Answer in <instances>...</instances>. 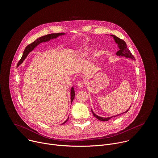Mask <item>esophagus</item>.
Instances as JSON below:
<instances>
[{
    "instance_id": "esophagus-1",
    "label": "esophagus",
    "mask_w": 158,
    "mask_h": 158,
    "mask_svg": "<svg viewBox=\"0 0 158 158\" xmlns=\"http://www.w3.org/2000/svg\"><path fill=\"white\" fill-rule=\"evenodd\" d=\"M85 85V82L83 81H79L77 82V86L79 87H83Z\"/></svg>"
}]
</instances>
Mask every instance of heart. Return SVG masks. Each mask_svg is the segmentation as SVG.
<instances>
[{"label":"heart","mask_w":158,"mask_h":158,"mask_svg":"<svg viewBox=\"0 0 158 158\" xmlns=\"http://www.w3.org/2000/svg\"><path fill=\"white\" fill-rule=\"evenodd\" d=\"M89 52V49H88V48H85L83 49L82 50H80V51L78 52V53H79L80 55H83V54H84V53H87V52ZM93 55H94V56H98V53L97 52H94V53H93Z\"/></svg>","instance_id":"obj_1"}]
</instances>
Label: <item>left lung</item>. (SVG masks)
I'll use <instances>...</instances> for the list:
<instances>
[{
  "label": "left lung",
  "instance_id": "obj_1",
  "mask_svg": "<svg viewBox=\"0 0 158 158\" xmlns=\"http://www.w3.org/2000/svg\"><path fill=\"white\" fill-rule=\"evenodd\" d=\"M111 35L112 37H113L115 42H116V43L118 44V45L119 50L116 52V55H119V56H125V57L130 58H131V59L135 60L134 56L132 55V53H131L130 50L127 48V44H126V42H125L124 40H123L122 39L118 38V37H116V36H115V35ZM130 108H129V110H130ZM129 110H128L127 111H125L124 113L128 112ZM91 112H92V113H93V115L94 117L97 118L98 119H99V120H100V121H108L110 119H111V118H112V117L102 118V117L98 116H97V114H94L92 110H91ZM118 115H119V114H118ZM118 115H116V116H118ZM116 116H114L113 117Z\"/></svg>",
  "mask_w": 158,
  "mask_h": 158
}]
</instances>
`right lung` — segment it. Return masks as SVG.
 <instances>
[{"label":"right lung","mask_w":158,"mask_h":158,"mask_svg":"<svg viewBox=\"0 0 158 158\" xmlns=\"http://www.w3.org/2000/svg\"><path fill=\"white\" fill-rule=\"evenodd\" d=\"M64 35V34L62 33H58V34H48V35H44V36H42L39 39H37V40H35L34 42H32L31 44L28 45L25 50H24V52L23 53V55L21 58V59L19 60V61L18 62L17 64V66H19L20 64H21L23 62V61L25 60V58H26V56H27V55L28 54V53L30 52H31V50H32L34 48H35L39 44L42 43V42H47V41H48L50 40V39H52L53 38H56L57 37L60 36V35ZM75 91H74V89L72 87V89H71V102H72L73 100V98H75ZM67 121H65L64 123V124L67 122Z\"/></svg>","instance_id":"right-lung-1"}]
</instances>
